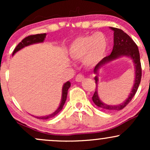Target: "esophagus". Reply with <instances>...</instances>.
Instances as JSON below:
<instances>
[{"label": "esophagus", "mask_w": 150, "mask_h": 150, "mask_svg": "<svg viewBox=\"0 0 150 150\" xmlns=\"http://www.w3.org/2000/svg\"><path fill=\"white\" fill-rule=\"evenodd\" d=\"M84 75H82V74L81 73H79L77 74V75H76V77H75V80L77 81V82H81L82 80L84 79Z\"/></svg>", "instance_id": "esophagus-1"}]
</instances>
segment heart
Instances as JSON below:
<instances>
[{
  "label": "heart",
  "mask_w": 150,
  "mask_h": 150,
  "mask_svg": "<svg viewBox=\"0 0 150 150\" xmlns=\"http://www.w3.org/2000/svg\"><path fill=\"white\" fill-rule=\"evenodd\" d=\"M107 48V38L104 34L97 32L75 39L69 48V54L73 60L84 59L86 65L94 66L104 58Z\"/></svg>",
  "instance_id": "b5f03b06"
}]
</instances>
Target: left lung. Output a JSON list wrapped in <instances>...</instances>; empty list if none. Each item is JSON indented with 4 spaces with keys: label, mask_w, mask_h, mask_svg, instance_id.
<instances>
[{
    "label": "left lung",
    "mask_w": 150,
    "mask_h": 150,
    "mask_svg": "<svg viewBox=\"0 0 150 150\" xmlns=\"http://www.w3.org/2000/svg\"><path fill=\"white\" fill-rule=\"evenodd\" d=\"M111 29L114 31V37H113L114 45H113L112 52L109 56L103 58L100 63H99L96 65L94 69V73L97 74L100 68L104 65L105 63L112 61L113 59H116V58L121 56H128L132 58V59L133 60L134 64L135 65V83H134L131 93L129 95V97L126 99V101H124L122 104L118 105V106H111V105H107L101 102L99 97H98L97 89L98 77L96 76L94 77L96 83V89L92 97V101L97 106L102 108V109L108 110V111H120V110L125 108L130 102V101L132 100V99L137 92V90L140 83L141 77H142V68H141L140 53H139L138 48H137V44H135V42L130 37V36L128 35L120 29L115 28V27H111Z\"/></svg>",
    "instance_id": "left-lung-1"
}]
</instances>
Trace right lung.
I'll return each instance as SVG.
<instances>
[{"label": "right lung", "mask_w": 150, "mask_h": 150, "mask_svg": "<svg viewBox=\"0 0 150 150\" xmlns=\"http://www.w3.org/2000/svg\"><path fill=\"white\" fill-rule=\"evenodd\" d=\"M46 33L44 34H32V35H30L28 37H25V39H22V42H20L18 44V46L15 47V49L13 51V55L14 54L18 51L19 50H20L22 49L25 46H29L30 44H35V43H39V42H44V39L46 37ZM70 82H67L66 83L64 84L63 87V94H62V100H61V103L60 104V106L58 107V108L55 111L54 113H53L52 114L49 115V116H43V117H36L37 118H39V119H48V118H51V117H53L54 116H56V114H58L60 111H61L62 108H63V105H64L65 101H66L67 99V94H68V89L70 88Z\"/></svg>", "instance_id": "right-lung-1"}]
</instances>
